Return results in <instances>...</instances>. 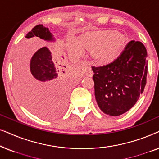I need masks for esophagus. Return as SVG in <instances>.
<instances>
[{
	"label": "esophagus",
	"instance_id": "esophagus-1",
	"mask_svg": "<svg viewBox=\"0 0 159 159\" xmlns=\"http://www.w3.org/2000/svg\"><path fill=\"white\" fill-rule=\"evenodd\" d=\"M88 67H87V66H84L83 67V70L84 71H86V72H87V71H88ZM88 76H90V77H92V76H93V73H92V71H89V72L88 73Z\"/></svg>",
	"mask_w": 159,
	"mask_h": 159
}]
</instances>
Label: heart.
I'll return each mask as SVG.
<instances>
[{
  "label": "heart",
  "mask_w": 159,
  "mask_h": 159,
  "mask_svg": "<svg viewBox=\"0 0 159 159\" xmlns=\"http://www.w3.org/2000/svg\"><path fill=\"white\" fill-rule=\"evenodd\" d=\"M125 45V35L111 30L88 32L80 41L71 37L66 42L67 51L71 56L80 57L85 48L90 51L92 57L101 64H108L118 57Z\"/></svg>",
  "instance_id": "heart-1"
}]
</instances>
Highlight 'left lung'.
<instances>
[{"instance_id": "8db88e82", "label": "left lung", "mask_w": 159, "mask_h": 159, "mask_svg": "<svg viewBox=\"0 0 159 159\" xmlns=\"http://www.w3.org/2000/svg\"><path fill=\"white\" fill-rule=\"evenodd\" d=\"M92 69L98 106L106 114L119 116L133 107L144 90L146 48L141 42L132 40L114 61Z\"/></svg>"}]
</instances>
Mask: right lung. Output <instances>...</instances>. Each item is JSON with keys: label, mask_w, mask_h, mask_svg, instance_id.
<instances>
[{"label": "right lung", "mask_w": 159, "mask_h": 159, "mask_svg": "<svg viewBox=\"0 0 159 159\" xmlns=\"http://www.w3.org/2000/svg\"><path fill=\"white\" fill-rule=\"evenodd\" d=\"M33 37L47 42L56 41L48 28L43 25L35 26L25 38ZM30 69L31 74L21 90V98L25 106L45 119H55L61 116L66 109L73 76L64 57L43 47L32 56Z\"/></svg>", "instance_id": "1"}]
</instances>
